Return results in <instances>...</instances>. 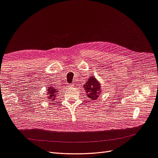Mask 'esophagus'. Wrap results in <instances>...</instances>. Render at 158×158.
<instances>
[{
    "mask_svg": "<svg viewBox=\"0 0 158 158\" xmlns=\"http://www.w3.org/2000/svg\"><path fill=\"white\" fill-rule=\"evenodd\" d=\"M74 84H71V86H72V87H74Z\"/></svg>",
    "mask_w": 158,
    "mask_h": 158,
    "instance_id": "esophagus-1",
    "label": "esophagus"
}]
</instances>
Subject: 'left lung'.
Instances as JSON below:
<instances>
[{
	"label": "left lung",
	"instance_id": "left-lung-1",
	"mask_svg": "<svg viewBox=\"0 0 158 158\" xmlns=\"http://www.w3.org/2000/svg\"><path fill=\"white\" fill-rule=\"evenodd\" d=\"M88 80V82L84 85V88L90 101L92 100L94 102L99 97V94L102 92V88L99 82L94 76L89 78Z\"/></svg>",
	"mask_w": 158,
	"mask_h": 158
}]
</instances>
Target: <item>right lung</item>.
Returning <instances> with one entry per match:
<instances>
[{
    "label": "right lung",
    "instance_id": "right-lung-1",
    "mask_svg": "<svg viewBox=\"0 0 158 158\" xmlns=\"http://www.w3.org/2000/svg\"><path fill=\"white\" fill-rule=\"evenodd\" d=\"M47 89V95H49L48 96V99H49L51 101H54L55 99V97L56 95H57V92H59V91H56V89H55L54 88H52V87H49V89Z\"/></svg>",
    "mask_w": 158,
    "mask_h": 158
}]
</instances>
